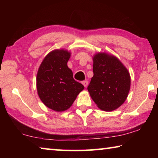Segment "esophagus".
I'll list each match as a JSON object with an SVG mask.
<instances>
[{
  "label": "esophagus",
  "mask_w": 158,
  "mask_h": 158,
  "mask_svg": "<svg viewBox=\"0 0 158 158\" xmlns=\"http://www.w3.org/2000/svg\"><path fill=\"white\" fill-rule=\"evenodd\" d=\"M81 83H82V84L84 85L85 88H86L88 86V84H89V82H88L87 81H83Z\"/></svg>",
  "instance_id": "34e87169"
}]
</instances>
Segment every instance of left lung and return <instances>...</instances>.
Listing matches in <instances>:
<instances>
[{
    "label": "left lung",
    "instance_id": "obj_1",
    "mask_svg": "<svg viewBox=\"0 0 158 158\" xmlns=\"http://www.w3.org/2000/svg\"><path fill=\"white\" fill-rule=\"evenodd\" d=\"M93 60V77L88 86L90 97L102 110H115L129 93V72L116 56L105 52L96 53Z\"/></svg>",
    "mask_w": 158,
    "mask_h": 158
}]
</instances>
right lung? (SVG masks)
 Masks as SVG:
<instances>
[{"mask_svg":"<svg viewBox=\"0 0 158 158\" xmlns=\"http://www.w3.org/2000/svg\"><path fill=\"white\" fill-rule=\"evenodd\" d=\"M70 52L55 49L45 56L36 78L37 94L45 106L55 111L69 109L84 86L73 78L68 67Z\"/></svg>","mask_w":158,"mask_h":158,"instance_id":"add662e5","label":"right lung"}]
</instances>
